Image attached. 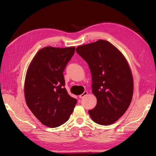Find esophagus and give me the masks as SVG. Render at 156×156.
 <instances>
[{"mask_svg":"<svg viewBox=\"0 0 156 156\" xmlns=\"http://www.w3.org/2000/svg\"><path fill=\"white\" fill-rule=\"evenodd\" d=\"M87 94H88V92L87 91H84L83 94H80V96H79V98H84V96H86Z\"/></svg>","mask_w":156,"mask_h":156,"instance_id":"obj_1","label":"esophagus"}]
</instances>
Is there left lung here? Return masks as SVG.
<instances>
[{"label": "left lung", "mask_w": 156, "mask_h": 156, "mask_svg": "<svg viewBox=\"0 0 156 156\" xmlns=\"http://www.w3.org/2000/svg\"><path fill=\"white\" fill-rule=\"evenodd\" d=\"M76 51L88 63L92 93L97 98L96 107L89 110V114L97 124L112 125L126 112L133 97V76L127 60L105 40L78 46Z\"/></svg>", "instance_id": "8db88e82"}]
</instances>
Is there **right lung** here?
I'll return each mask as SVG.
<instances>
[{"instance_id":"1","label":"right lung","mask_w":156,"mask_h":156,"mask_svg":"<svg viewBox=\"0 0 156 156\" xmlns=\"http://www.w3.org/2000/svg\"><path fill=\"white\" fill-rule=\"evenodd\" d=\"M74 52V47H44L28 67L24 85L26 103L37 119L49 127L67 122L77 103L64 87L63 76Z\"/></svg>"}]
</instances>
